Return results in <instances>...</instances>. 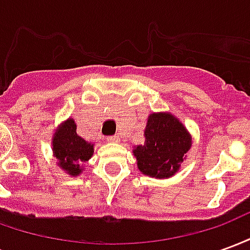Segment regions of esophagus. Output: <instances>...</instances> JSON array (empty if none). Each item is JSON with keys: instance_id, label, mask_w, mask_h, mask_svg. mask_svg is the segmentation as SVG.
<instances>
[{"instance_id": "34e87169", "label": "esophagus", "mask_w": 250, "mask_h": 250, "mask_svg": "<svg viewBox=\"0 0 250 250\" xmlns=\"http://www.w3.org/2000/svg\"><path fill=\"white\" fill-rule=\"evenodd\" d=\"M120 139H119V136H109L108 138V142L109 143H118V142H119Z\"/></svg>"}]
</instances>
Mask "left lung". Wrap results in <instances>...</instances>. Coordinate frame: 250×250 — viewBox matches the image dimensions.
Returning a JSON list of instances; mask_svg holds the SVG:
<instances>
[{"instance_id": "obj_1", "label": "left lung", "mask_w": 250, "mask_h": 250, "mask_svg": "<svg viewBox=\"0 0 250 250\" xmlns=\"http://www.w3.org/2000/svg\"><path fill=\"white\" fill-rule=\"evenodd\" d=\"M145 138V143L132 150L138 168L152 178L173 177L191 147V136L185 125L168 112L151 114Z\"/></svg>"}]
</instances>
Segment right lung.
I'll return each mask as SVG.
<instances>
[{"label":"right lung","instance_id":"right-lung-1","mask_svg":"<svg viewBox=\"0 0 250 250\" xmlns=\"http://www.w3.org/2000/svg\"><path fill=\"white\" fill-rule=\"evenodd\" d=\"M52 150L60 168L76 177L83 171V163L92 157L93 145L77 135L75 120L66 119L53 135Z\"/></svg>","mask_w":250,"mask_h":250}]
</instances>
